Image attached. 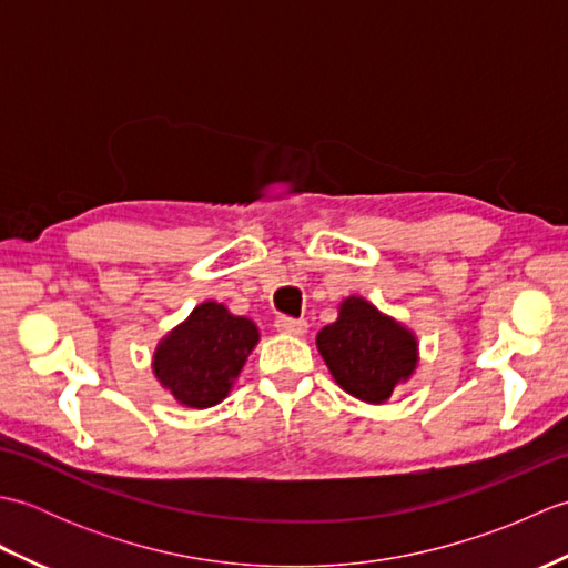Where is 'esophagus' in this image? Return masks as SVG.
Instances as JSON below:
<instances>
[{"mask_svg":"<svg viewBox=\"0 0 568 568\" xmlns=\"http://www.w3.org/2000/svg\"><path fill=\"white\" fill-rule=\"evenodd\" d=\"M275 329L283 332V334L303 336L307 332V322L305 320H295V317H277L275 320Z\"/></svg>","mask_w":568,"mask_h":568,"instance_id":"obj_1","label":"esophagus"}]
</instances>
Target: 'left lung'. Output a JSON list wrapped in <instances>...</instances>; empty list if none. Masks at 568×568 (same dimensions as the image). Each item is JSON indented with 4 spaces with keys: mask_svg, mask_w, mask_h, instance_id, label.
Returning <instances> with one entry per match:
<instances>
[{
    "mask_svg": "<svg viewBox=\"0 0 568 568\" xmlns=\"http://www.w3.org/2000/svg\"><path fill=\"white\" fill-rule=\"evenodd\" d=\"M317 348L334 381L364 403H385L395 385L413 376L417 339L364 297H346L339 320L317 334Z\"/></svg>",
    "mask_w": 568,
    "mask_h": 568,
    "instance_id": "1",
    "label": "left lung"
}]
</instances>
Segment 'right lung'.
Here are the masks:
<instances>
[{
    "label": "right lung",
    "mask_w": 568,
    "mask_h": 568,
    "mask_svg": "<svg viewBox=\"0 0 568 568\" xmlns=\"http://www.w3.org/2000/svg\"><path fill=\"white\" fill-rule=\"evenodd\" d=\"M258 342L256 324L220 303H202L155 348L153 373L187 407L222 403Z\"/></svg>",
    "instance_id": "obj_1"
}]
</instances>
